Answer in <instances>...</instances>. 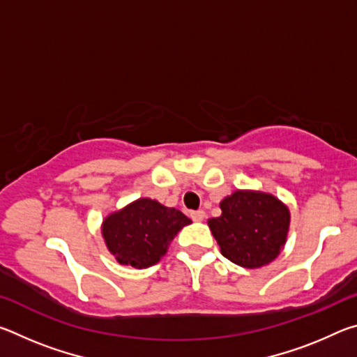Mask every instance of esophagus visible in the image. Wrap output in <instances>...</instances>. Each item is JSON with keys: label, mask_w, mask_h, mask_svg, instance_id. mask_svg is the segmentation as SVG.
Instances as JSON below:
<instances>
[{"label": "esophagus", "mask_w": 357, "mask_h": 357, "mask_svg": "<svg viewBox=\"0 0 357 357\" xmlns=\"http://www.w3.org/2000/svg\"><path fill=\"white\" fill-rule=\"evenodd\" d=\"M190 217L193 222H202L204 219V211H193V213H190Z\"/></svg>", "instance_id": "34e87169"}]
</instances>
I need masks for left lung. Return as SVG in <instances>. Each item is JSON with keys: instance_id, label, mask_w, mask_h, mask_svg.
<instances>
[{"instance_id": "1", "label": "left lung", "mask_w": 357, "mask_h": 357, "mask_svg": "<svg viewBox=\"0 0 357 357\" xmlns=\"http://www.w3.org/2000/svg\"><path fill=\"white\" fill-rule=\"evenodd\" d=\"M222 215L208 220L222 255L243 268H261L279 257L287 241L289 211L279 198L236 190L220 202Z\"/></svg>"}]
</instances>
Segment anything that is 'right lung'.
Wrapping results in <instances>:
<instances>
[{
  "label": "right lung",
  "mask_w": 357,
  "mask_h": 357,
  "mask_svg": "<svg viewBox=\"0 0 357 357\" xmlns=\"http://www.w3.org/2000/svg\"><path fill=\"white\" fill-rule=\"evenodd\" d=\"M192 220L181 211L151 198H138L105 217L102 236L119 264L143 269L160 261L168 245Z\"/></svg>",
  "instance_id": "obj_1"
}]
</instances>
